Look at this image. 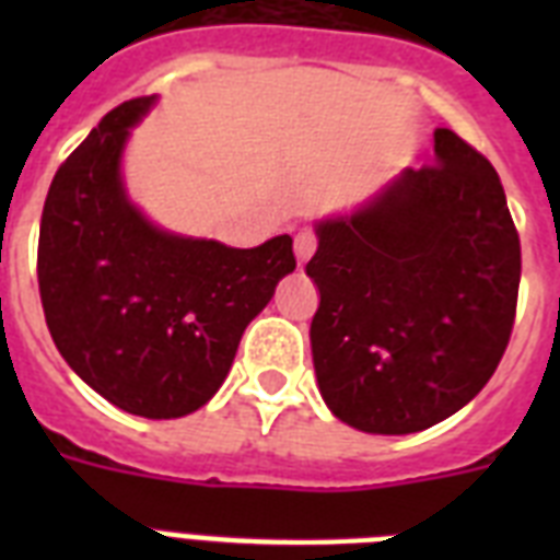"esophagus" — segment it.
Here are the masks:
<instances>
[{
    "label": "esophagus",
    "mask_w": 560,
    "mask_h": 560,
    "mask_svg": "<svg viewBox=\"0 0 560 560\" xmlns=\"http://www.w3.org/2000/svg\"><path fill=\"white\" fill-rule=\"evenodd\" d=\"M316 249V237L311 232H299L296 241H293V253H296V261L305 264Z\"/></svg>",
    "instance_id": "obj_1"
}]
</instances>
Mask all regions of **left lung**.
Segmentation results:
<instances>
[{
	"label": "left lung",
	"mask_w": 560,
	"mask_h": 560,
	"mask_svg": "<svg viewBox=\"0 0 560 560\" xmlns=\"http://www.w3.org/2000/svg\"><path fill=\"white\" fill-rule=\"evenodd\" d=\"M435 162L316 220L305 272L316 383L354 430L439 424L491 381L512 337L521 237L491 162L439 127Z\"/></svg>",
	"instance_id": "obj_1"
}]
</instances>
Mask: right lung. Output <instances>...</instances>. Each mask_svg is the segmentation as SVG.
<instances>
[{"label": "right lung", "instance_id": "right-lung-1", "mask_svg": "<svg viewBox=\"0 0 560 560\" xmlns=\"http://www.w3.org/2000/svg\"><path fill=\"white\" fill-rule=\"evenodd\" d=\"M156 95L109 109L57 168L39 220L46 325L72 372L142 418H183L226 381L246 325L288 272L293 237L253 249L188 237L127 197L121 156Z\"/></svg>", "mask_w": 560, "mask_h": 560}]
</instances>
